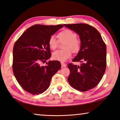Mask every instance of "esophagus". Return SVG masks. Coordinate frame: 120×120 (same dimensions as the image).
Masks as SVG:
<instances>
[{
  "mask_svg": "<svg viewBox=\"0 0 120 120\" xmlns=\"http://www.w3.org/2000/svg\"><path fill=\"white\" fill-rule=\"evenodd\" d=\"M61 64L62 67H66V64H64L63 62H61Z\"/></svg>",
  "mask_w": 120,
  "mask_h": 120,
  "instance_id": "obj_1",
  "label": "esophagus"
}]
</instances>
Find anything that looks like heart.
I'll return each mask as SVG.
<instances>
[{"label": "heart", "mask_w": 120, "mask_h": 120, "mask_svg": "<svg viewBox=\"0 0 120 120\" xmlns=\"http://www.w3.org/2000/svg\"><path fill=\"white\" fill-rule=\"evenodd\" d=\"M75 32L70 29H64L58 34L60 42H64V50H58L53 53L52 57L55 60L65 61L71 58L72 51L74 53L79 52L81 49V41L77 38ZM49 45L52 50H55L58 45V41L54 36H51L49 40Z\"/></svg>", "instance_id": "1"}]
</instances>
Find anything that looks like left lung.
Wrapping results in <instances>:
<instances>
[{
  "label": "left lung",
  "mask_w": 120,
  "mask_h": 120,
  "mask_svg": "<svg viewBox=\"0 0 120 120\" xmlns=\"http://www.w3.org/2000/svg\"><path fill=\"white\" fill-rule=\"evenodd\" d=\"M79 36L81 46L73 62L80 66L68 64L70 74L68 81L71 86L82 92L90 90L102 79L106 68V46L101 35L94 26L85 23L64 24Z\"/></svg>",
  "instance_id": "left-lung-1"
}]
</instances>
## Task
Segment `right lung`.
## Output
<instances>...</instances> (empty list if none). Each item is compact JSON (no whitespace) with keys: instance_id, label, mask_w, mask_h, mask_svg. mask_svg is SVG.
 <instances>
[{"instance_id":"add662e5","label":"right lung","mask_w":120,"mask_h":120,"mask_svg":"<svg viewBox=\"0 0 120 120\" xmlns=\"http://www.w3.org/2000/svg\"><path fill=\"white\" fill-rule=\"evenodd\" d=\"M64 25L35 24L23 33L15 41L13 51V73L23 90L33 95L42 94L50 86L53 76L60 69L59 61L40 63L51 57L49 40Z\"/></svg>"}]
</instances>
